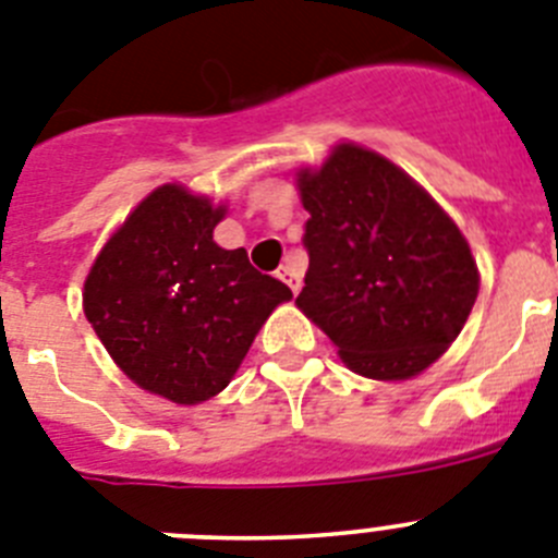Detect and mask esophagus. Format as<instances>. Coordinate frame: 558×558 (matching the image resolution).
<instances>
[{
  "label": "esophagus",
  "instance_id": "esophagus-1",
  "mask_svg": "<svg viewBox=\"0 0 558 558\" xmlns=\"http://www.w3.org/2000/svg\"><path fill=\"white\" fill-rule=\"evenodd\" d=\"M276 274H279V279H282L284 284H288L290 290H293V293H299V288H302V270L295 268V265H282V268L276 270Z\"/></svg>",
  "mask_w": 558,
  "mask_h": 558
}]
</instances>
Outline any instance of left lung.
Masks as SVG:
<instances>
[{
  "mask_svg": "<svg viewBox=\"0 0 558 558\" xmlns=\"http://www.w3.org/2000/svg\"><path fill=\"white\" fill-rule=\"evenodd\" d=\"M310 268L295 299L340 360L372 379H408L447 352L481 276L436 201L379 153L343 142L299 170Z\"/></svg>",
  "mask_w": 558,
  "mask_h": 558,
  "instance_id": "obj_1",
  "label": "left lung"
}]
</instances>
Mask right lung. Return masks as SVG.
<instances>
[{
    "label": "right lung",
    "mask_w": 558,
    "mask_h": 558,
    "mask_svg": "<svg viewBox=\"0 0 558 558\" xmlns=\"http://www.w3.org/2000/svg\"><path fill=\"white\" fill-rule=\"evenodd\" d=\"M226 206L181 184L153 190L102 245L83 310L113 363L175 405L223 391L288 284L259 274L245 248L215 243Z\"/></svg>",
    "instance_id": "obj_1"
}]
</instances>
